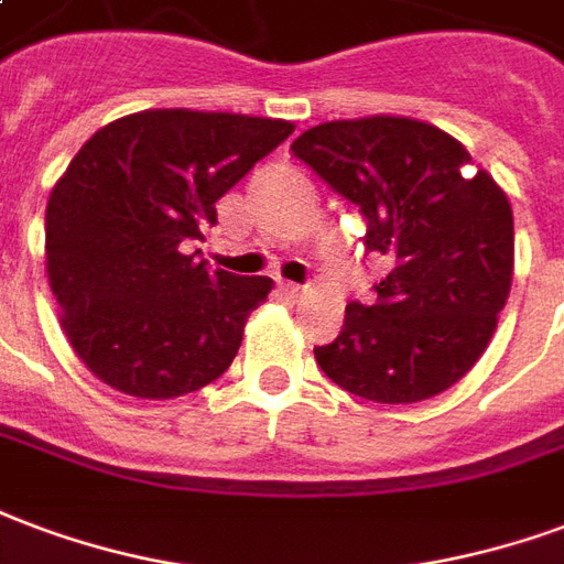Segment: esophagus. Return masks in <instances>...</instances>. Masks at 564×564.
I'll use <instances>...</instances> for the list:
<instances>
[{
  "label": "esophagus",
  "instance_id": "34e87169",
  "mask_svg": "<svg viewBox=\"0 0 564 564\" xmlns=\"http://www.w3.org/2000/svg\"><path fill=\"white\" fill-rule=\"evenodd\" d=\"M281 293L286 295V299H293V302H299V299H304V293H307V286H299V283H281Z\"/></svg>",
  "mask_w": 564,
  "mask_h": 564
}]
</instances>
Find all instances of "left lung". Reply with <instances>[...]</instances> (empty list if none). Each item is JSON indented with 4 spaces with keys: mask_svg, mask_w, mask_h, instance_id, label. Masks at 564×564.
<instances>
[{
    "mask_svg": "<svg viewBox=\"0 0 564 564\" xmlns=\"http://www.w3.org/2000/svg\"><path fill=\"white\" fill-rule=\"evenodd\" d=\"M293 152L361 208L367 250L391 262L377 302L346 304L335 344L314 349L325 377L373 403H419L460 382L511 293L508 194L460 140L406 116L323 122Z\"/></svg>",
    "mask_w": 564,
    "mask_h": 564,
    "instance_id": "1",
    "label": "left lung"
}]
</instances>
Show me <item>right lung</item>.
<instances>
[{
    "label": "right lung",
    "instance_id": "1",
    "mask_svg": "<svg viewBox=\"0 0 564 564\" xmlns=\"http://www.w3.org/2000/svg\"><path fill=\"white\" fill-rule=\"evenodd\" d=\"M293 131L245 112L143 110L104 124L74 154L50 191L44 257L62 332L104 386L170 400L232 365L274 283L206 271L185 248Z\"/></svg>",
    "mask_w": 564,
    "mask_h": 564
}]
</instances>
